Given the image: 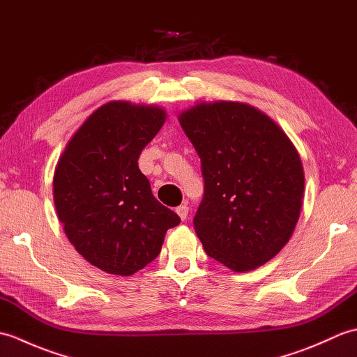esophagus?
I'll return each instance as SVG.
<instances>
[{
	"mask_svg": "<svg viewBox=\"0 0 357 357\" xmlns=\"http://www.w3.org/2000/svg\"><path fill=\"white\" fill-rule=\"evenodd\" d=\"M176 213L179 215L181 219H183V221H185L187 216H188V206H187V204H183V206L176 207Z\"/></svg>",
	"mask_w": 357,
	"mask_h": 357,
	"instance_id": "34e87169",
	"label": "esophagus"
}]
</instances>
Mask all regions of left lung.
Instances as JSON below:
<instances>
[{
	"label": "left lung",
	"mask_w": 357,
	"mask_h": 357,
	"mask_svg": "<svg viewBox=\"0 0 357 357\" xmlns=\"http://www.w3.org/2000/svg\"><path fill=\"white\" fill-rule=\"evenodd\" d=\"M178 119L201 158L204 198L193 224L204 250L233 271L261 267L298 224V150L275 121L244 102H201Z\"/></svg>",
	"instance_id": "1"
}]
</instances>
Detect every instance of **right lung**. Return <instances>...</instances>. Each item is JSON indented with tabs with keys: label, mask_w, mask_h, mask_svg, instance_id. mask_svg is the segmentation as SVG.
I'll use <instances>...</instances> for the list:
<instances>
[{
	"label": "right lung",
	"mask_w": 357,
	"mask_h": 357,
	"mask_svg": "<svg viewBox=\"0 0 357 357\" xmlns=\"http://www.w3.org/2000/svg\"><path fill=\"white\" fill-rule=\"evenodd\" d=\"M155 105L112 101L90 115L66 146L53 174L58 219L77 252L110 275L130 276L161 252L181 219L164 207L138 167L165 123Z\"/></svg>",
	"instance_id": "right-lung-1"
}]
</instances>
